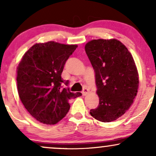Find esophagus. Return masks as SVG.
<instances>
[{
  "label": "esophagus",
  "instance_id": "1",
  "mask_svg": "<svg viewBox=\"0 0 156 156\" xmlns=\"http://www.w3.org/2000/svg\"><path fill=\"white\" fill-rule=\"evenodd\" d=\"M89 89H87V88H84L83 91H82V94H83V96H86V95H87L88 94H89Z\"/></svg>",
  "mask_w": 156,
  "mask_h": 156
}]
</instances>
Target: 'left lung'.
I'll list each match as a JSON object with an SVG mask.
<instances>
[{
    "mask_svg": "<svg viewBox=\"0 0 156 156\" xmlns=\"http://www.w3.org/2000/svg\"><path fill=\"white\" fill-rule=\"evenodd\" d=\"M86 53L95 73L99 102L90 114L102 122L118 119L129 110L136 96L139 75L127 48L116 39L88 42Z\"/></svg>",
    "mask_w": 156,
    "mask_h": 156,
    "instance_id": "1",
    "label": "left lung"
}]
</instances>
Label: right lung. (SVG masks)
<instances>
[{
  "label": "right lung",
  "mask_w": 156,
  "mask_h": 156,
  "mask_svg": "<svg viewBox=\"0 0 156 156\" xmlns=\"http://www.w3.org/2000/svg\"><path fill=\"white\" fill-rule=\"evenodd\" d=\"M77 45L54 41L33 45L24 54L17 67V89L26 110L41 123L53 125L66 115L70 100L81 96L62 88L61 75L65 62Z\"/></svg>",
  "instance_id": "right-lung-1"
}]
</instances>
